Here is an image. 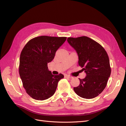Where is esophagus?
Wrapping results in <instances>:
<instances>
[{"label": "esophagus", "mask_w": 126, "mask_h": 126, "mask_svg": "<svg viewBox=\"0 0 126 126\" xmlns=\"http://www.w3.org/2000/svg\"><path fill=\"white\" fill-rule=\"evenodd\" d=\"M64 77H65V78H70V79L72 78L71 76H69V75H64Z\"/></svg>", "instance_id": "34e87169"}]
</instances>
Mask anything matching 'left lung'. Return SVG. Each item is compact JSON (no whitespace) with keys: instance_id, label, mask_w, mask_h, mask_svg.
<instances>
[{"instance_id":"1","label":"left lung","mask_w":126,"mask_h":126,"mask_svg":"<svg viewBox=\"0 0 126 126\" xmlns=\"http://www.w3.org/2000/svg\"><path fill=\"white\" fill-rule=\"evenodd\" d=\"M68 43L78 56V64L86 76L79 79L80 85L74 87L77 95L86 99L98 96L104 90L111 74L107 53L97 42L86 36L69 37Z\"/></svg>"}]
</instances>
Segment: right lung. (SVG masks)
<instances>
[{
    "instance_id": "right-lung-1",
    "label": "right lung",
    "mask_w": 126,
    "mask_h": 126,
    "mask_svg": "<svg viewBox=\"0 0 126 126\" xmlns=\"http://www.w3.org/2000/svg\"><path fill=\"white\" fill-rule=\"evenodd\" d=\"M67 37L41 36L30 40L22 49L19 72L26 93L34 99L44 100L52 96L64 76L54 75L48 70V63Z\"/></svg>"
}]
</instances>
